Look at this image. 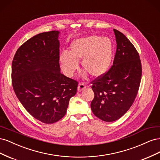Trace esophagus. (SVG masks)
Segmentation results:
<instances>
[{"mask_svg": "<svg viewBox=\"0 0 160 160\" xmlns=\"http://www.w3.org/2000/svg\"><path fill=\"white\" fill-rule=\"evenodd\" d=\"M86 88V85L85 84H84L83 83H80L78 85V88H77V90L78 91L81 92V91H83V89H85Z\"/></svg>", "mask_w": 160, "mask_h": 160, "instance_id": "34e87169", "label": "esophagus"}]
</instances>
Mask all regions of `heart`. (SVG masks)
Segmentation results:
<instances>
[{
    "label": "heart",
    "mask_w": 160,
    "mask_h": 160,
    "mask_svg": "<svg viewBox=\"0 0 160 160\" xmlns=\"http://www.w3.org/2000/svg\"><path fill=\"white\" fill-rule=\"evenodd\" d=\"M112 55V42L109 38L90 35L75 40L69 52L61 53L59 61L62 71L67 77L74 75L81 59L82 67L91 76L99 77L109 69Z\"/></svg>",
    "instance_id": "obj_1"
}]
</instances>
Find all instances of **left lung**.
<instances>
[{"mask_svg":"<svg viewBox=\"0 0 160 160\" xmlns=\"http://www.w3.org/2000/svg\"><path fill=\"white\" fill-rule=\"evenodd\" d=\"M117 49L113 65L108 71L91 81L94 99L93 114L107 122L118 120L133 103L142 79L139 53L122 32L113 29Z\"/></svg>","mask_w":160,"mask_h":160,"instance_id":"left-lung-1","label":"left lung"}]
</instances>
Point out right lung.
I'll return each instance as SVG.
<instances>
[{
    "label": "right lung",
    "instance_id": "1",
    "mask_svg": "<svg viewBox=\"0 0 160 160\" xmlns=\"http://www.w3.org/2000/svg\"><path fill=\"white\" fill-rule=\"evenodd\" d=\"M59 32L39 33L18 48L12 62V84L18 100L33 118L53 123L65 116L78 82L62 75Z\"/></svg>",
    "mask_w": 160,
    "mask_h": 160
}]
</instances>
